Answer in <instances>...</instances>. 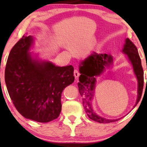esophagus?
<instances>
[{"mask_svg": "<svg viewBox=\"0 0 147 147\" xmlns=\"http://www.w3.org/2000/svg\"><path fill=\"white\" fill-rule=\"evenodd\" d=\"M74 77H75V79H78V77L80 76V73L79 71L78 70H76V69H75V70L74 71Z\"/></svg>", "mask_w": 147, "mask_h": 147, "instance_id": "1", "label": "esophagus"}]
</instances>
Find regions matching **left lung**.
Returning <instances> with one entry per match:
<instances>
[{"label": "left lung", "mask_w": 147, "mask_h": 147, "mask_svg": "<svg viewBox=\"0 0 147 147\" xmlns=\"http://www.w3.org/2000/svg\"><path fill=\"white\" fill-rule=\"evenodd\" d=\"M123 53L126 54L129 60L132 64L134 73L136 75L138 81V98H137L135 107L139 102L142 95L144 85L143 69L141 65V61L138 54L137 47L128 38L126 39L125 43L123 49ZM113 63V57L106 54H97L94 53L82 61L80 66L79 82L78 87L79 93L82 96L83 106L87 115L91 120L100 123H109L115 122L119 119H106L98 116L94 112L91 105V100L94 94L96 78Z\"/></svg>", "instance_id": "obj_1"}]
</instances>
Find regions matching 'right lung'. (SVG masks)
Masks as SVG:
<instances>
[{"label": "right lung", "mask_w": 147, "mask_h": 147, "mask_svg": "<svg viewBox=\"0 0 147 147\" xmlns=\"http://www.w3.org/2000/svg\"><path fill=\"white\" fill-rule=\"evenodd\" d=\"M31 36H23L11 49L5 69V82L17 110L39 123L58 118L63 89L73 84L74 67H58L32 58Z\"/></svg>", "instance_id": "1"}]
</instances>
